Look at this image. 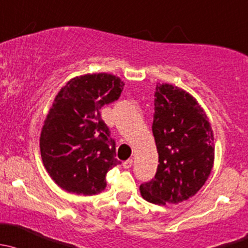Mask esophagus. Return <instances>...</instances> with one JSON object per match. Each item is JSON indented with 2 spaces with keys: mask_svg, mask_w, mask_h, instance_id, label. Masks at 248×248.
Here are the masks:
<instances>
[{
  "mask_svg": "<svg viewBox=\"0 0 248 248\" xmlns=\"http://www.w3.org/2000/svg\"><path fill=\"white\" fill-rule=\"evenodd\" d=\"M132 159H129V160H126V161H124L123 162V167L125 168V170H129V168H131V166H132Z\"/></svg>",
  "mask_w": 248,
  "mask_h": 248,
  "instance_id": "esophagus-1",
  "label": "esophagus"
}]
</instances>
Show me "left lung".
Masks as SVG:
<instances>
[{
	"label": "left lung",
	"mask_w": 248,
	"mask_h": 248,
	"mask_svg": "<svg viewBox=\"0 0 248 248\" xmlns=\"http://www.w3.org/2000/svg\"><path fill=\"white\" fill-rule=\"evenodd\" d=\"M153 135L159 153L156 174L140 186L142 197L157 205L195 196L210 175L215 145L208 117L191 94L156 85Z\"/></svg>",
	"instance_id": "obj_1"
}]
</instances>
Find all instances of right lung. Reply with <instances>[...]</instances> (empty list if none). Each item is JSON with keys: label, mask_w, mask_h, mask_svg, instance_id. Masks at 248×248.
I'll list each match as a JSON object with an SVG mask.
<instances>
[{"label": "right lung", "mask_w": 248, "mask_h": 248, "mask_svg": "<svg viewBox=\"0 0 248 248\" xmlns=\"http://www.w3.org/2000/svg\"><path fill=\"white\" fill-rule=\"evenodd\" d=\"M123 87L111 74H87L71 78L56 95L40 134V154L63 190L83 196L105 190L107 172L121 162L100 109L118 100Z\"/></svg>", "instance_id": "obj_1"}]
</instances>
